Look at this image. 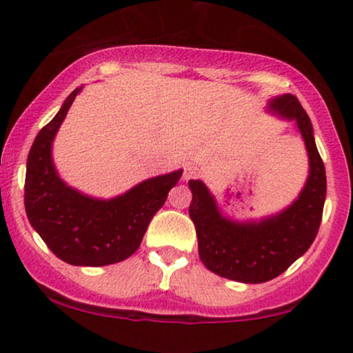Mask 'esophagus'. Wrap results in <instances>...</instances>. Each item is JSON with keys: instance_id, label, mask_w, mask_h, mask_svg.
I'll use <instances>...</instances> for the list:
<instances>
[{"instance_id": "1", "label": "esophagus", "mask_w": 353, "mask_h": 353, "mask_svg": "<svg viewBox=\"0 0 353 353\" xmlns=\"http://www.w3.org/2000/svg\"><path fill=\"white\" fill-rule=\"evenodd\" d=\"M196 172H197V169L194 168V165H188V168L184 169V174H182V179H184V181L192 179V177L196 176Z\"/></svg>"}]
</instances>
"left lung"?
<instances>
[{
  "label": "left lung",
  "instance_id": "8db88e82",
  "mask_svg": "<svg viewBox=\"0 0 353 353\" xmlns=\"http://www.w3.org/2000/svg\"><path fill=\"white\" fill-rule=\"evenodd\" d=\"M269 108L297 123L309 154V177L289 208L259 222H234L222 216L204 182L189 181V216L196 225L202 264L221 277L244 283L275 279L309 250L322 222L327 194L325 165L299 99L283 94L270 101Z\"/></svg>",
  "mask_w": 353,
  "mask_h": 353
}]
</instances>
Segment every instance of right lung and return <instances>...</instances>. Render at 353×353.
I'll return each instance as SVG.
<instances>
[{
  "instance_id": "1",
  "label": "right lung",
  "mask_w": 353,
  "mask_h": 353,
  "mask_svg": "<svg viewBox=\"0 0 353 353\" xmlns=\"http://www.w3.org/2000/svg\"><path fill=\"white\" fill-rule=\"evenodd\" d=\"M81 88L36 136L28 154L24 208L30 224L61 261L71 265L116 264L136 252L149 222L168 199L182 171L152 177L114 199L101 201L59 179L51 145Z\"/></svg>"
}]
</instances>
